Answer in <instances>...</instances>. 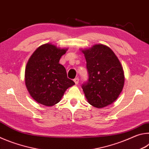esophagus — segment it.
Listing matches in <instances>:
<instances>
[{"mask_svg":"<svg viewBox=\"0 0 149 149\" xmlns=\"http://www.w3.org/2000/svg\"><path fill=\"white\" fill-rule=\"evenodd\" d=\"M74 81L75 82V85H77L78 83H79V78H78V77L75 78V79H74Z\"/></svg>","mask_w":149,"mask_h":149,"instance_id":"34e87169","label":"esophagus"}]
</instances>
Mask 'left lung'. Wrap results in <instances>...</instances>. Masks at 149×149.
<instances>
[{"mask_svg": "<svg viewBox=\"0 0 149 149\" xmlns=\"http://www.w3.org/2000/svg\"><path fill=\"white\" fill-rule=\"evenodd\" d=\"M81 52L89 74L88 81L82 85L88 102L97 108L111 104L124 85V73L120 60L110 47L102 44L82 49Z\"/></svg>", "mask_w": 149, "mask_h": 149, "instance_id": "8db88e82", "label": "left lung"}]
</instances>
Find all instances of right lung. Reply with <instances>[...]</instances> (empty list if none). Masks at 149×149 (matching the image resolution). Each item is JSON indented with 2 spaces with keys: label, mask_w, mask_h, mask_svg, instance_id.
Listing matches in <instances>:
<instances>
[{
  "label": "right lung",
  "mask_w": 149,
  "mask_h": 149,
  "mask_svg": "<svg viewBox=\"0 0 149 149\" xmlns=\"http://www.w3.org/2000/svg\"><path fill=\"white\" fill-rule=\"evenodd\" d=\"M68 49L46 43L30 56L25 70V83L29 95L39 104L47 107L57 104L68 88L75 84L68 78L65 68L59 64Z\"/></svg>",
  "instance_id": "right-lung-1"
}]
</instances>
